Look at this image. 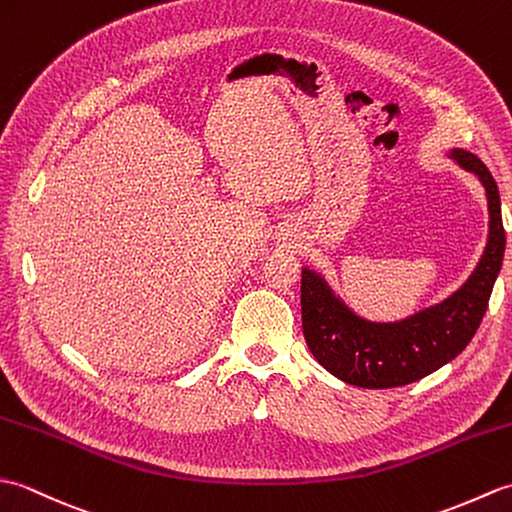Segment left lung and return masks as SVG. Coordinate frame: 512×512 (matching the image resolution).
<instances>
[{
	"mask_svg": "<svg viewBox=\"0 0 512 512\" xmlns=\"http://www.w3.org/2000/svg\"><path fill=\"white\" fill-rule=\"evenodd\" d=\"M451 158L482 180L491 213V233L480 264L453 297L400 323H369L347 310L319 275L303 268V336L314 358L345 383L367 389L416 383L453 361L480 328L504 262L502 202L497 182L480 158L464 149H453Z\"/></svg>",
	"mask_w": 512,
	"mask_h": 512,
	"instance_id": "left-lung-1",
	"label": "left lung"
}]
</instances>
